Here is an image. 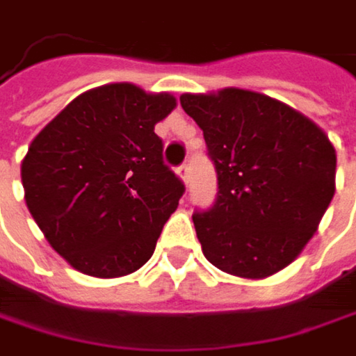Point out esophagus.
Returning a JSON list of instances; mask_svg holds the SVG:
<instances>
[{
  "label": "esophagus",
  "instance_id": "esophagus-1",
  "mask_svg": "<svg viewBox=\"0 0 356 356\" xmlns=\"http://www.w3.org/2000/svg\"><path fill=\"white\" fill-rule=\"evenodd\" d=\"M179 177L183 179V183H189V175H191V169H189V165L187 163H183L181 167L177 169Z\"/></svg>",
  "mask_w": 356,
  "mask_h": 356
}]
</instances>
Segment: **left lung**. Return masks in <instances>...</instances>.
I'll return each mask as SVG.
<instances>
[{
	"mask_svg": "<svg viewBox=\"0 0 356 356\" xmlns=\"http://www.w3.org/2000/svg\"><path fill=\"white\" fill-rule=\"evenodd\" d=\"M204 131L218 191L193 212L206 259L239 278L286 268L318 231L334 197L336 150L320 127L259 92L181 95Z\"/></svg>",
	"mask_w": 356,
	"mask_h": 356,
	"instance_id": "obj_1",
	"label": "left lung"
}]
</instances>
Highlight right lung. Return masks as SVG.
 I'll return each mask as SVG.
<instances>
[{
  "label": "right lung",
  "mask_w": 356,
  "mask_h": 356,
  "mask_svg": "<svg viewBox=\"0 0 356 356\" xmlns=\"http://www.w3.org/2000/svg\"><path fill=\"white\" fill-rule=\"evenodd\" d=\"M175 105L167 92L107 84L74 99L33 140L22 161L26 206L82 274L117 278L152 257L185 191L154 134Z\"/></svg>",
  "instance_id": "add662e5"
}]
</instances>
